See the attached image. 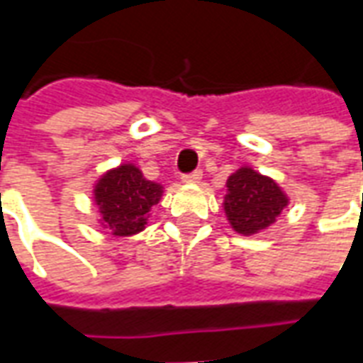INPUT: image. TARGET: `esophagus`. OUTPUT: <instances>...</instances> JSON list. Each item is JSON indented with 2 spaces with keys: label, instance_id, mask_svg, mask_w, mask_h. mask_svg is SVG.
Wrapping results in <instances>:
<instances>
[{
  "label": "esophagus",
  "instance_id": "esophagus-1",
  "mask_svg": "<svg viewBox=\"0 0 363 363\" xmlns=\"http://www.w3.org/2000/svg\"><path fill=\"white\" fill-rule=\"evenodd\" d=\"M200 179H202V171H194V173H189L182 177V182H186V184H196V182H200Z\"/></svg>",
  "mask_w": 363,
  "mask_h": 363
}]
</instances>
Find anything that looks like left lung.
Here are the masks:
<instances>
[{"mask_svg": "<svg viewBox=\"0 0 363 363\" xmlns=\"http://www.w3.org/2000/svg\"><path fill=\"white\" fill-rule=\"evenodd\" d=\"M225 186L223 212L231 229L239 235H257L268 229L289 204L280 184L252 167L245 165L229 174Z\"/></svg>", "mask_w": 363, "mask_h": 363, "instance_id": "left-lung-1", "label": "left lung"}]
</instances>
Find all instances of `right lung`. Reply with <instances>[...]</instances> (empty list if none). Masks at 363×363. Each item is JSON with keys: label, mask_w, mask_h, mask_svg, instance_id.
I'll list each match as a JSON object with an SVG mask.
<instances>
[{"label": "right lung", "mask_w": 363, "mask_h": 363, "mask_svg": "<svg viewBox=\"0 0 363 363\" xmlns=\"http://www.w3.org/2000/svg\"><path fill=\"white\" fill-rule=\"evenodd\" d=\"M163 196V184L147 181L140 167L122 163L99 177L93 200L99 208V223L114 237H132L147 225L150 212Z\"/></svg>", "instance_id": "1"}]
</instances>
